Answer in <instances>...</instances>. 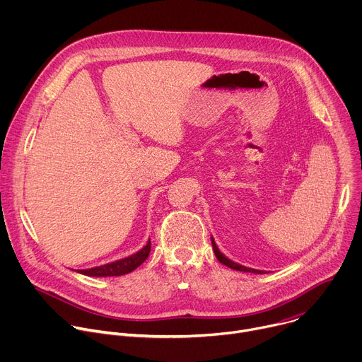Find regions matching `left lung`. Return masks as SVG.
<instances>
[{
  "label": "left lung",
  "instance_id": "8db88e82",
  "mask_svg": "<svg viewBox=\"0 0 362 362\" xmlns=\"http://www.w3.org/2000/svg\"><path fill=\"white\" fill-rule=\"evenodd\" d=\"M212 239V247H214V252H215V255H216V257H218V261L221 262V264H223L225 267H228V268H230V269H235V271H240V272H250V274H267L265 271H259V269H253V268H247V267H243V265H240V264H236V262H233V261H230L229 257H226L221 250H219V247H218V245H216V242H215V239H214V236L211 238Z\"/></svg>",
  "mask_w": 362,
  "mask_h": 362
}]
</instances>
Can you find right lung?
Segmentation results:
<instances>
[{"label":"right lung","mask_w":362,"mask_h":362,"mask_svg":"<svg viewBox=\"0 0 362 362\" xmlns=\"http://www.w3.org/2000/svg\"><path fill=\"white\" fill-rule=\"evenodd\" d=\"M150 253V240L136 253L123 257V259L106 264V265H100L95 268H88V269H77L76 272L86 275V276H95V278H103V276H122L126 274L133 272L136 268H139L146 259ZM74 271V269H73Z\"/></svg>","instance_id":"1"}]
</instances>
